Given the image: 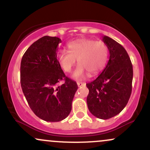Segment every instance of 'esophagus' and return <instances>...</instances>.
Instances as JSON below:
<instances>
[{"label":"esophagus","mask_w":150,"mask_h":150,"mask_svg":"<svg viewBox=\"0 0 150 150\" xmlns=\"http://www.w3.org/2000/svg\"><path fill=\"white\" fill-rule=\"evenodd\" d=\"M77 86L78 87H82V86L85 85V83H82V82H77Z\"/></svg>","instance_id":"1"}]
</instances>
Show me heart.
<instances>
[{
	"label": "heart",
	"instance_id": "1",
	"mask_svg": "<svg viewBox=\"0 0 150 150\" xmlns=\"http://www.w3.org/2000/svg\"><path fill=\"white\" fill-rule=\"evenodd\" d=\"M69 51L61 50L58 53L60 66L66 73H70L77 60L79 65L73 73L76 80H82L87 75H94L104 69L108 61V48L102 41L91 39H79L68 44Z\"/></svg>",
	"mask_w": 150,
	"mask_h": 150
}]
</instances>
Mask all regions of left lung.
<instances>
[{
    "label": "left lung",
    "mask_w": 150,
    "mask_h": 150,
    "mask_svg": "<svg viewBox=\"0 0 150 150\" xmlns=\"http://www.w3.org/2000/svg\"><path fill=\"white\" fill-rule=\"evenodd\" d=\"M102 40L108 46L109 60L97 78L86 85L89 89V111L97 118L106 120L121 112L128 104L132 92L133 70L123 46L107 36Z\"/></svg>",
    "instance_id": "obj_1"
}]
</instances>
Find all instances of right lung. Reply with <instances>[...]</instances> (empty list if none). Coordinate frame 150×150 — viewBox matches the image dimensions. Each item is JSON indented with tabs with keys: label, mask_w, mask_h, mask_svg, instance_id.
Here are the masks:
<instances>
[{
	"label": "right lung",
	"mask_w": 150,
	"mask_h": 150,
	"mask_svg": "<svg viewBox=\"0 0 150 150\" xmlns=\"http://www.w3.org/2000/svg\"><path fill=\"white\" fill-rule=\"evenodd\" d=\"M61 39L44 36L22 56L20 83L29 106L36 116L49 122L65 119L72 109L76 82L65 76L57 60ZM65 82L57 86L60 81Z\"/></svg>",
	"instance_id": "add662e5"
}]
</instances>
